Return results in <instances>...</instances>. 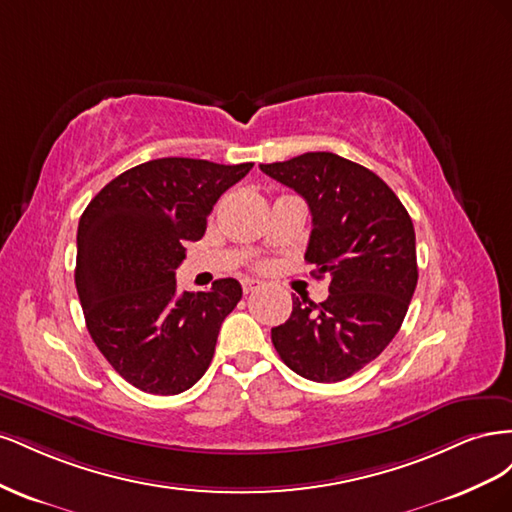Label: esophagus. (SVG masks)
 Returning a JSON list of instances; mask_svg holds the SVG:
<instances>
[{
  "label": "esophagus",
  "instance_id": "34e87169",
  "mask_svg": "<svg viewBox=\"0 0 512 512\" xmlns=\"http://www.w3.org/2000/svg\"><path fill=\"white\" fill-rule=\"evenodd\" d=\"M262 284L258 282V280H250V277H245V280H241V288H243V292L247 294V292H254L256 288H260Z\"/></svg>",
  "mask_w": 512,
  "mask_h": 512
}]
</instances>
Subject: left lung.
Listing matches in <instances>:
<instances>
[{"label":"left lung","mask_w":512,"mask_h":512,"mask_svg":"<svg viewBox=\"0 0 512 512\" xmlns=\"http://www.w3.org/2000/svg\"><path fill=\"white\" fill-rule=\"evenodd\" d=\"M260 170L305 198L312 211L305 260L331 275L320 305L292 297L271 329L282 361L307 380L339 382L391 344L416 288V237L406 207L369 168L309 151Z\"/></svg>","instance_id":"1"}]
</instances>
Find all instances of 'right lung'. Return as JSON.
<instances>
[{
	"label": "right lung",
	"instance_id": "1",
	"mask_svg": "<svg viewBox=\"0 0 512 512\" xmlns=\"http://www.w3.org/2000/svg\"><path fill=\"white\" fill-rule=\"evenodd\" d=\"M192 158L138 164L91 200L76 232V292L104 359L136 389L188 391L207 371L241 284L177 292L185 241H198L218 198L252 170Z\"/></svg>",
	"mask_w": 512,
	"mask_h": 512
}]
</instances>
